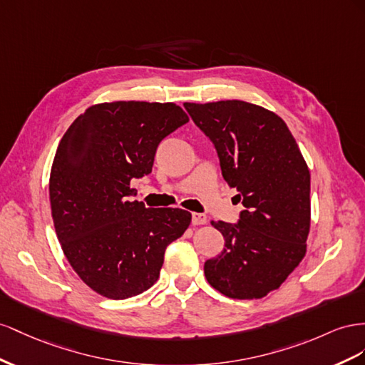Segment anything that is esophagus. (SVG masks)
Listing matches in <instances>:
<instances>
[{"label": "esophagus", "mask_w": 365, "mask_h": 365, "mask_svg": "<svg viewBox=\"0 0 365 365\" xmlns=\"http://www.w3.org/2000/svg\"><path fill=\"white\" fill-rule=\"evenodd\" d=\"M206 222H207V217L205 214H199V212L192 214V225L199 226V225H205Z\"/></svg>", "instance_id": "34e87169"}]
</instances>
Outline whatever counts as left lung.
Instances as JSON below:
<instances>
[{
  "mask_svg": "<svg viewBox=\"0 0 365 365\" xmlns=\"http://www.w3.org/2000/svg\"><path fill=\"white\" fill-rule=\"evenodd\" d=\"M183 106L212 140L223 179L246 207L237 225L211 222L222 232L225 247L206 259L205 277L229 298H263L283 284L306 255L307 163L274 111L245 101Z\"/></svg>",
  "mask_w": 365,
  "mask_h": 365,
  "instance_id": "1",
  "label": "left lung"
}]
</instances>
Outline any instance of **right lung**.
<instances>
[{
    "label": "right lung",
    "mask_w": 365,
    "mask_h": 365,
    "mask_svg": "<svg viewBox=\"0 0 365 365\" xmlns=\"http://www.w3.org/2000/svg\"><path fill=\"white\" fill-rule=\"evenodd\" d=\"M188 120L173 102L114 101L88 107L62 136L48 182L51 217L70 266L96 294L145 292L166 246L188 229V211L130 200L131 180L151 173L162 139Z\"/></svg>",
    "instance_id": "add662e5"
}]
</instances>
